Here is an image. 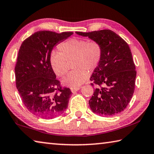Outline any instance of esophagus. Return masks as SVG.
I'll return each mask as SVG.
<instances>
[{"label":"esophagus","mask_w":154,"mask_h":154,"mask_svg":"<svg viewBox=\"0 0 154 154\" xmlns=\"http://www.w3.org/2000/svg\"><path fill=\"white\" fill-rule=\"evenodd\" d=\"M79 89H80V88H71V92H72V93H75L76 92H77L78 90H79Z\"/></svg>","instance_id":"1"}]
</instances>
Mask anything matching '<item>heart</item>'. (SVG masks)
Returning <instances> with one entry per match:
<instances>
[{
	"label": "heart",
	"mask_w": 154,
	"mask_h": 154,
	"mask_svg": "<svg viewBox=\"0 0 154 154\" xmlns=\"http://www.w3.org/2000/svg\"><path fill=\"white\" fill-rule=\"evenodd\" d=\"M60 52L52 51L49 64L57 76L63 77L66 72V61L72 60L74 71L70 72L62 83L71 88H77L89 77L90 71L98 66L102 56V48L97 41L81 38H71L60 44Z\"/></svg>",
	"instance_id": "obj_1"
}]
</instances>
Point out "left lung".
<instances>
[{"label": "left lung", "instance_id": "1", "mask_svg": "<svg viewBox=\"0 0 154 154\" xmlns=\"http://www.w3.org/2000/svg\"><path fill=\"white\" fill-rule=\"evenodd\" d=\"M75 33L97 41L102 48L100 63L90 77L91 85H96L89 100L91 110L102 116L119 113L131 100L137 76L128 45L110 30Z\"/></svg>", "mask_w": 154, "mask_h": 154}]
</instances>
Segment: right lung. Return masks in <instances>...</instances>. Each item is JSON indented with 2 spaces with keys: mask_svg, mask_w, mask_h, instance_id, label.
Listing matches in <instances>:
<instances>
[{
  "mask_svg": "<svg viewBox=\"0 0 154 154\" xmlns=\"http://www.w3.org/2000/svg\"><path fill=\"white\" fill-rule=\"evenodd\" d=\"M72 32H36L23 41L15 67L16 87L30 113L42 118H54L68 107L72 92L62 89L49 64L52 49ZM56 90L60 92L55 93Z\"/></svg>",
  "mask_w": 154,
  "mask_h": 154,
  "instance_id": "right-lung-1",
  "label": "right lung"
}]
</instances>
